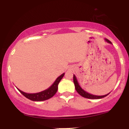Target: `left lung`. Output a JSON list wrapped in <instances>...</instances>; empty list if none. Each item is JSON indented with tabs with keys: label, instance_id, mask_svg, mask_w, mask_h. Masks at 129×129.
I'll return each instance as SVG.
<instances>
[{
	"label": "left lung",
	"instance_id": "obj_1",
	"mask_svg": "<svg viewBox=\"0 0 129 129\" xmlns=\"http://www.w3.org/2000/svg\"><path fill=\"white\" fill-rule=\"evenodd\" d=\"M105 40L107 43L112 44V43H111V42L108 39H105ZM73 83H74L75 87V89L76 91H77V92L80 95H81L82 97H85V98H87V99H102V98H104V97H106V96L108 95L110 93H110H108V94L104 95H93V94H89V93L85 91V90H84V89H83L81 87V86H80V84H79L78 82V81H77V79H76V76L75 75H73Z\"/></svg>",
	"mask_w": 129,
	"mask_h": 129
}]
</instances>
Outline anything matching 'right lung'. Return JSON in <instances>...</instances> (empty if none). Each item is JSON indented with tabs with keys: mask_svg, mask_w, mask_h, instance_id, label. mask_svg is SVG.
Returning a JSON list of instances; mask_svg holds the SVG:
<instances>
[{
	"mask_svg": "<svg viewBox=\"0 0 129 129\" xmlns=\"http://www.w3.org/2000/svg\"><path fill=\"white\" fill-rule=\"evenodd\" d=\"M64 73H62L61 75L57 77L56 81L53 83V84L49 88L42 92H40L34 93V94H29V93H25L24 92L19 90V89H17L24 97L29 99V100L37 102L44 101V100H48V99L51 98L57 92L58 89V84H59L60 81L62 80L63 76H64Z\"/></svg>",
	"mask_w": 129,
	"mask_h": 129,
	"instance_id": "1",
	"label": "right lung"
}]
</instances>
